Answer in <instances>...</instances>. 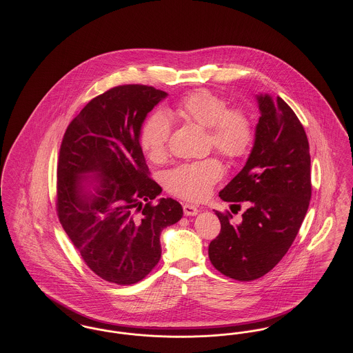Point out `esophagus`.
Returning a JSON list of instances; mask_svg holds the SVG:
<instances>
[{"instance_id": "1", "label": "esophagus", "mask_w": 353, "mask_h": 353, "mask_svg": "<svg viewBox=\"0 0 353 353\" xmlns=\"http://www.w3.org/2000/svg\"><path fill=\"white\" fill-rule=\"evenodd\" d=\"M183 209H184L185 216H196L199 213V209L194 205H190V203H184Z\"/></svg>"}]
</instances>
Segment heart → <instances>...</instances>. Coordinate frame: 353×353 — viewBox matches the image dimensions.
<instances>
[{
    "label": "heart",
    "instance_id": "heart-1",
    "mask_svg": "<svg viewBox=\"0 0 353 353\" xmlns=\"http://www.w3.org/2000/svg\"><path fill=\"white\" fill-rule=\"evenodd\" d=\"M179 117L208 128L209 144L222 156L236 160L248 154L254 140L252 120L238 107H228L219 94L199 88L180 101L174 111ZM170 123L160 112L152 114L144 123L140 134L143 150L152 161H160L167 156ZM223 174L222 165L216 159L188 163L169 170L165 186L180 199L199 201L205 199L213 185Z\"/></svg>",
    "mask_w": 353,
    "mask_h": 353
}]
</instances>
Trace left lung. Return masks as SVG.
Segmentation results:
<instances>
[{"instance_id":"obj_1","label":"left lung","mask_w":353,"mask_h":353,"mask_svg":"<svg viewBox=\"0 0 353 353\" xmlns=\"http://www.w3.org/2000/svg\"><path fill=\"white\" fill-rule=\"evenodd\" d=\"M261 111L246 165L219 197L249 206L239 223L216 212L221 232L209 245L212 265L249 282L274 269L291 248L311 200V157L302 123L282 98L256 95Z\"/></svg>"}]
</instances>
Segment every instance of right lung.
Returning a JSON list of instances; mask_svg holds the SVG:
<instances>
[{"label": "right lung", "instance_id": "obj_1", "mask_svg": "<svg viewBox=\"0 0 353 353\" xmlns=\"http://www.w3.org/2000/svg\"><path fill=\"white\" fill-rule=\"evenodd\" d=\"M165 97L144 84L112 87L71 120L61 144L58 219L84 263L110 283L144 279L160 261L163 229L183 217L176 200L153 203L161 186L140 145L144 119ZM88 172L99 179L95 194Z\"/></svg>", "mask_w": 353, "mask_h": 353}]
</instances>
